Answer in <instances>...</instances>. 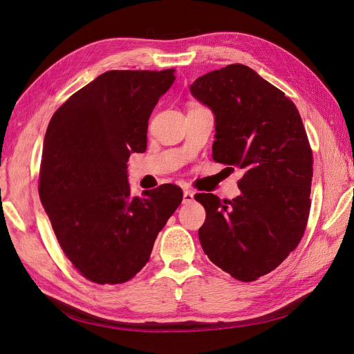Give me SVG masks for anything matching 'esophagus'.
I'll return each mask as SVG.
<instances>
[{
  "instance_id": "34e87169",
  "label": "esophagus",
  "mask_w": 354,
  "mask_h": 354,
  "mask_svg": "<svg viewBox=\"0 0 354 354\" xmlns=\"http://www.w3.org/2000/svg\"><path fill=\"white\" fill-rule=\"evenodd\" d=\"M192 201H194V192L185 190L183 192V203H190Z\"/></svg>"
}]
</instances>
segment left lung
I'll return each mask as SVG.
<instances>
[{"instance_id": "1", "label": "left lung", "mask_w": 354, "mask_h": 354, "mask_svg": "<svg viewBox=\"0 0 354 354\" xmlns=\"http://www.w3.org/2000/svg\"><path fill=\"white\" fill-rule=\"evenodd\" d=\"M190 93L216 118L212 159L243 169L234 199L195 195L207 211L201 245L234 279L257 281L306 230L313 156L301 116L283 91L239 63L199 77Z\"/></svg>"}]
</instances>
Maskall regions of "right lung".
<instances>
[{"label":"right lung","mask_w":354,"mask_h":354,"mask_svg":"<svg viewBox=\"0 0 354 354\" xmlns=\"http://www.w3.org/2000/svg\"><path fill=\"white\" fill-rule=\"evenodd\" d=\"M174 69L108 71L63 103L48 124L39 198L63 252L95 283H124L151 257L183 199L176 185L133 196L127 162L147 145V121Z\"/></svg>","instance_id":"add662e5"}]
</instances>
